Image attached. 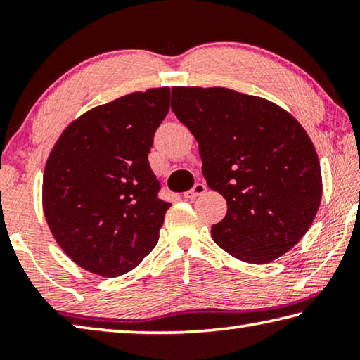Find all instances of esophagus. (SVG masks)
Masks as SVG:
<instances>
[{"label": "esophagus", "instance_id": "esophagus-1", "mask_svg": "<svg viewBox=\"0 0 360 360\" xmlns=\"http://www.w3.org/2000/svg\"><path fill=\"white\" fill-rule=\"evenodd\" d=\"M206 184L205 182H197V184H195L191 191H187L186 193H184V198H187V200H193V198H197V197H200V195H203L205 192H206Z\"/></svg>", "mask_w": 360, "mask_h": 360}]
</instances>
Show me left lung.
Segmentation results:
<instances>
[{"label":"left lung","mask_w":360,"mask_h":360,"mask_svg":"<svg viewBox=\"0 0 360 360\" xmlns=\"http://www.w3.org/2000/svg\"><path fill=\"white\" fill-rule=\"evenodd\" d=\"M172 109L198 143L210 188L227 202L211 227L224 251L268 264L311 227L321 165L303 127L275 103L224 87H173Z\"/></svg>","instance_id":"left-lung-1"}]
</instances>
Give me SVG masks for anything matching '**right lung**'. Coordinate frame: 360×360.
<instances>
[{"label": "right lung", "instance_id": "1", "mask_svg": "<svg viewBox=\"0 0 360 360\" xmlns=\"http://www.w3.org/2000/svg\"><path fill=\"white\" fill-rule=\"evenodd\" d=\"M169 111V87L90 109L66 127L47 158L42 208L65 254L105 278L125 275L155 248L172 203L148 154Z\"/></svg>", "mask_w": 360, "mask_h": 360}]
</instances>
